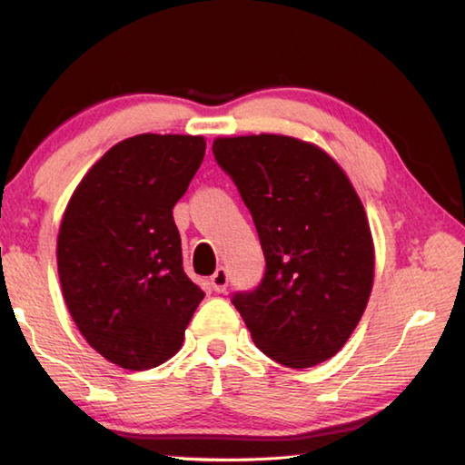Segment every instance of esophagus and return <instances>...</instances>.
Here are the masks:
<instances>
[{
	"label": "esophagus",
	"instance_id": "1",
	"mask_svg": "<svg viewBox=\"0 0 465 465\" xmlns=\"http://www.w3.org/2000/svg\"><path fill=\"white\" fill-rule=\"evenodd\" d=\"M227 282H230V274H227L223 266H219V269L213 272V277H211V287H213V291H217V293H223L227 289Z\"/></svg>",
	"mask_w": 465,
	"mask_h": 465
}]
</instances>
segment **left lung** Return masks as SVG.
I'll use <instances>...</instances> for the list:
<instances>
[{
    "mask_svg": "<svg viewBox=\"0 0 465 465\" xmlns=\"http://www.w3.org/2000/svg\"><path fill=\"white\" fill-rule=\"evenodd\" d=\"M213 153L254 219L266 272L232 303L252 341L281 365L305 369L349 341L373 287L375 250L359 194L308 141L217 137Z\"/></svg>",
    "mask_w": 465,
    "mask_h": 465,
    "instance_id": "obj_1",
    "label": "left lung"
}]
</instances>
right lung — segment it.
Here are the masks:
<instances>
[{"label":"right lung","mask_w":465,"mask_h":465,"mask_svg":"<svg viewBox=\"0 0 465 465\" xmlns=\"http://www.w3.org/2000/svg\"><path fill=\"white\" fill-rule=\"evenodd\" d=\"M204 147L201 135L124 139L94 163L63 213V299L92 349L123 369L174 357L204 297L183 269L172 215Z\"/></svg>","instance_id":"add662e5"}]
</instances>
